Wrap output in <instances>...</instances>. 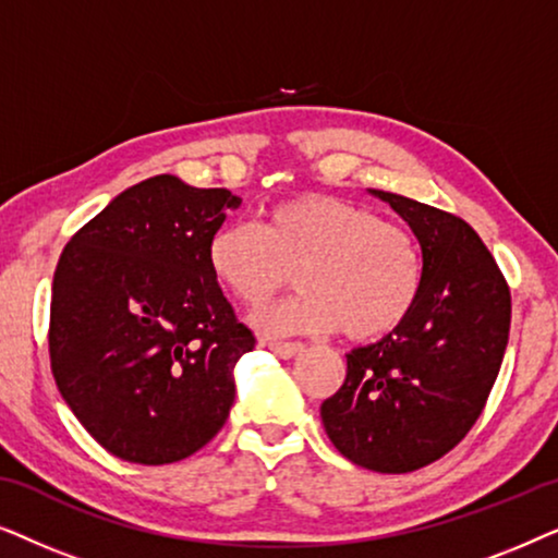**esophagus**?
<instances>
[{"instance_id":"obj_1","label":"esophagus","mask_w":558,"mask_h":558,"mask_svg":"<svg viewBox=\"0 0 558 558\" xmlns=\"http://www.w3.org/2000/svg\"><path fill=\"white\" fill-rule=\"evenodd\" d=\"M266 348H269L274 355L284 357V361H289V357H294V355H300L304 350L302 342H277V340L266 342Z\"/></svg>"}]
</instances>
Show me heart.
Listing matches in <instances>:
<instances>
[{
	"mask_svg": "<svg viewBox=\"0 0 558 558\" xmlns=\"http://www.w3.org/2000/svg\"><path fill=\"white\" fill-rule=\"evenodd\" d=\"M208 269L226 292L258 304L296 269L302 292L251 315L264 335L330 332L376 340L393 332L424 287L416 235L368 205L302 195L266 213L264 226L235 220L210 235Z\"/></svg>",
	"mask_w": 558,
	"mask_h": 558,
	"instance_id": "heart-1",
	"label": "heart"
}]
</instances>
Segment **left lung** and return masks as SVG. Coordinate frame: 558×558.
<instances>
[{"label": "left lung", "mask_w": 558, "mask_h": 558, "mask_svg": "<svg viewBox=\"0 0 558 558\" xmlns=\"http://www.w3.org/2000/svg\"><path fill=\"white\" fill-rule=\"evenodd\" d=\"M368 193L414 231L424 287L393 332L350 350L345 384L319 416L342 457L401 475L445 457L483 414L508 345L510 289L462 218L384 190Z\"/></svg>", "instance_id": "8db88e82"}]
</instances>
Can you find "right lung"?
Here are the masks:
<instances>
[{
  "label": "right lung",
  "mask_w": 558,
  "mask_h": 558,
  "mask_svg": "<svg viewBox=\"0 0 558 558\" xmlns=\"http://www.w3.org/2000/svg\"><path fill=\"white\" fill-rule=\"evenodd\" d=\"M241 197L155 174L68 241L52 277L50 365L86 432L119 460L170 464L220 432L254 335L208 269Z\"/></svg>",
  "instance_id": "add662e5"
}]
</instances>
